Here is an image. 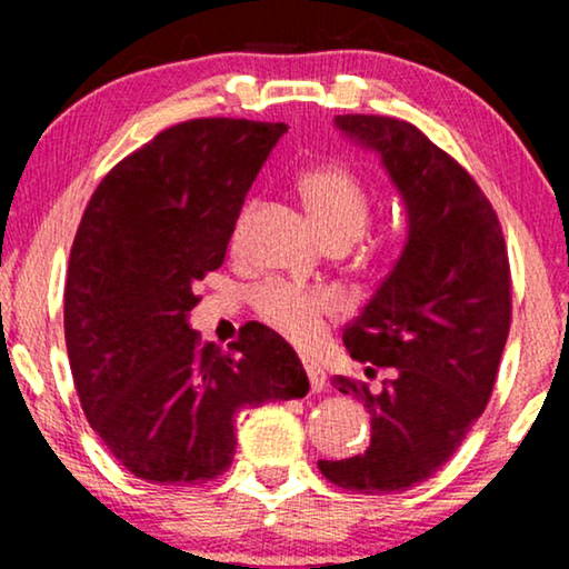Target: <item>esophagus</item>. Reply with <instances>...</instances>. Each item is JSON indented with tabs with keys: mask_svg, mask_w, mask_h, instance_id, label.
<instances>
[{
	"mask_svg": "<svg viewBox=\"0 0 569 569\" xmlns=\"http://www.w3.org/2000/svg\"><path fill=\"white\" fill-rule=\"evenodd\" d=\"M306 372L310 378V388H313V393H321L326 388V372H323L321 365L306 360Z\"/></svg>",
	"mask_w": 569,
	"mask_h": 569,
	"instance_id": "obj_1",
	"label": "esophagus"
}]
</instances>
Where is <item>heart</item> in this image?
<instances>
[{
  "mask_svg": "<svg viewBox=\"0 0 569 569\" xmlns=\"http://www.w3.org/2000/svg\"><path fill=\"white\" fill-rule=\"evenodd\" d=\"M298 191L326 243H352L370 224V197L352 170L329 162L298 178ZM386 256V253H376ZM261 321L298 347L321 339L326 321L341 310L333 290H302L292 284H267L256 292Z\"/></svg>",
  "mask_w": 569,
  "mask_h": 569,
  "instance_id": "heart-1",
  "label": "heart"
}]
</instances>
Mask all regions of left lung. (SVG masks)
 <instances>
[{
  "label": "left lung",
  "instance_id": "8db88e82",
  "mask_svg": "<svg viewBox=\"0 0 569 569\" xmlns=\"http://www.w3.org/2000/svg\"><path fill=\"white\" fill-rule=\"evenodd\" d=\"M341 134L376 150L409 217L399 261L345 329L365 376L333 378L370 415V448L318 461L337 487L388 495L450 461L492 396L508 341L512 292L502 228L477 181L415 123L347 113Z\"/></svg>",
  "mask_w": 569,
  "mask_h": 569
}]
</instances>
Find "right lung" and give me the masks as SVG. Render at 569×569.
Segmentation results:
<instances>
[{
	"label": "right lung",
	"mask_w": 569,
	"mask_h": 569,
	"mask_svg": "<svg viewBox=\"0 0 569 569\" xmlns=\"http://www.w3.org/2000/svg\"><path fill=\"white\" fill-rule=\"evenodd\" d=\"M284 123L191 119L111 168L84 207L64 284V337L84 417L116 461L152 485L230 469L236 415L302 399L300 357L263 323L232 352L189 326L220 269L246 193Z\"/></svg>",
	"instance_id": "1"
}]
</instances>
